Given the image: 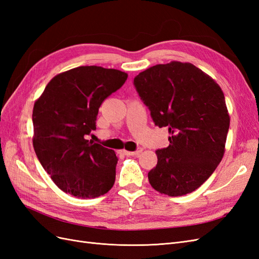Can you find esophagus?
I'll use <instances>...</instances> for the list:
<instances>
[{
	"label": "esophagus",
	"instance_id": "obj_1",
	"mask_svg": "<svg viewBox=\"0 0 259 259\" xmlns=\"http://www.w3.org/2000/svg\"><path fill=\"white\" fill-rule=\"evenodd\" d=\"M142 151H143V148H138L136 151H126V150H123L122 153H123L124 155H138Z\"/></svg>",
	"mask_w": 259,
	"mask_h": 259
}]
</instances>
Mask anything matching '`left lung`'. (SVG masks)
Returning a JSON list of instances; mask_svg holds the SVG:
<instances>
[{
    "mask_svg": "<svg viewBox=\"0 0 259 259\" xmlns=\"http://www.w3.org/2000/svg\"><path fill=\"white\" fill-rule=\"evenodd\" d=\"M134 86L154 124L169 133L168 147L155 151L149 183L169 197L191 193L224 156L230 117L222 89L199 68L179 61L145 70Z\"/></svg>",
    "mask_w": 259,
    "mask_h": 259,
    "instance_id": "left-lung-1",
    "label": "left lung"
}]
</instances>
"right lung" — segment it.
Returning a JSON list of instances; mask_svg holds the SVG:
<instances>
[{
    "label": "right lung",
    "mask_w": 259,
    "mask_h": 259,
    "mask_svg": "<svg viewBox=\"0 0 259 259\" xmlns=\"http://www.w3.org/2000/svg\"><path fill=\"white\" fill-rule=\"evenodd\" d=\"M115 69L82 66L56 75L33 107V147L59 189L76 198L107 193L115 180L111 149L85 139L96 130L99 107L125 83Z\"/></svg>",
    "instance_id": "add662e5"
}]
</instances>
